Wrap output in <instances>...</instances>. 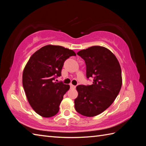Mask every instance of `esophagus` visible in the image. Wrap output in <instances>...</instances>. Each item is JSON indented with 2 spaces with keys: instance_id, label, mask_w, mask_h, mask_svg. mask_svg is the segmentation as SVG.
Masks as SVG:
<instances>
[{
  "instance_id": "1",
  "label": "esophagus",
  "mask_w": 146,
  "mask_h": 146,
  "mask_svg": "<svg viewBox=\"0 0 146 146\" xmlns=\"http://www.w3.org/2000/svg\"><path fill=\"white\" fill-rule=\"evenodd\" d=\"M70 88H76V86L73 85H72V84H70Z\"/></svg>"
}]
</instances>
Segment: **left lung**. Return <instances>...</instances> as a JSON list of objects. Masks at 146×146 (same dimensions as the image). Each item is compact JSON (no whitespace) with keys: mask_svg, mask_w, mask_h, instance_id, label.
I'll list each match as a JSON object with an SVG mask.
<instances>
[{"mask_svg":"<svg viewBox=\"0 0 146 146\" xmlns=\"http://www.w3.org/2000/svg\"><path fill=\"white\" fill-rule=\"evenodd\" d=\"M77 54L85 61L86 77L94 80L91 85L76 86L75 108L82 115L94 117L109 107L119 94L122 84L121 68L115 56L103 46H92Z\"/></svg>","mask_w":146,"mask_h":146,"instance_id":"1","label":"left lung"}]
</instances>
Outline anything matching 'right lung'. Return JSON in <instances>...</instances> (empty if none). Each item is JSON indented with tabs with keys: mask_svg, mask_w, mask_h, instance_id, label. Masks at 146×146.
I'll return each mask as SVG.
<instances>
[{
	"mask_svg": "<svg viewBox=\"0 0 146 146\" xmlns=\"http://www.w3.org/2000/svg\"><path fill=\"white\" fill-rule=\"evenodd\" d=\"M75 55L63 46L46 45L29 58L23 71V85L30 105L39 115L51 117L59 111L70 85L54 80L61 76L65 60Z\"/></svg>",
	"mask_w": 146,
	"mask_h": 146,
	"instance_id": "add662e5",
	"label": "right lung"
}]
</instances>
